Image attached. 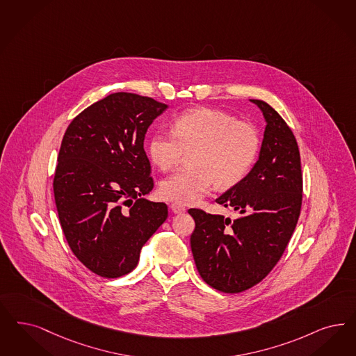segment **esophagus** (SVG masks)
Instances as JSON below:
<instances>
[{
    "instance_id": "1",
    "label": "esophagus",
    "mask_w": 356,
    "mask_h": 356,
    "mask_svg": "<svg viewBox=\"0 0 356 356\" xmlns=\"http://www.w3.org/2000/svg\"><path fill=\"white\" fill-rule=\"evenodd\" d=\"M172 213H175V214H181V213H184L186 209L183 207V205H180V204H177V202H173L171 205Z\"/></svg>"
}]
</instances>
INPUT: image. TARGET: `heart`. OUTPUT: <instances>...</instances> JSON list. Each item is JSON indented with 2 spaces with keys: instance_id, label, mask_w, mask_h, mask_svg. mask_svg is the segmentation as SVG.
I'll return each mask as SVG.
<instances>
[{
  "instance_id": "b5f03b06",
  "label": "heart",
  "mask_w": 356,
  "mask_h": 356,
  "mask_svg": "<svg viewBox=\"0 0 356 356\" xmlns=\"http://www.w3.org/2000/svg\"><path fill=\"white\" fill-rule=\"evenodd\" d=\"M260 135L248 121L226 111L198 108L185 111L172 122V133L151 136L152 163L168 171L189 154V168L173 173L159 186L160 196L179 204H195L217 185L230 189L239 184L258 158Z\"/></svg>"
}]
</instances>
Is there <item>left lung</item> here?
<instances>
[{
  "label": "left lung",
  "instance_id": "obj_1",
  "mask_svg": "<svg viewBox=\"0 0 356 356\" xmlns=\"http://www.w3.org/2000/svg\"><path fill=\"white\" fill-rule=\"evenodd\" d=\"M266 120L259 159L245 179L216 201L235 220L189 209L196 222L191 248L204 282L239 293L261 282L282 258L300 217L302 173L292 130L261 99H250Z\"/></svg>",
  "mask_w": 356,
  "mask_h": 356
}]
</instances>
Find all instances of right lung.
Returning a JSON list of instances; mask_svg holds the SVG:
<instances>
[{"label": "right lung", "instance_id": "add662e5", "mask_svg": "<svg viewBox=\"0 0 356 356\" xmlns=\"http://www.w3.org/2000/svg\"><path fill=\"white\" fill-rule=\"evenodd\" d=\"M168 106L118 92L81 111L63 136L54 196L74 257L101 277L134 270L143 245L168 217L154 188L145 135Z\"/></svg>", "mask_w": 356, "mask_h": 356}]
</instances>
